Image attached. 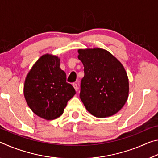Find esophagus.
<instances>
[{"mask_svg": "<svg viewBox=\"0 0 158 158\" xmlns=\"http://www.w3.org/2000/svg\"><path fill=\"white\" fill-rule=\"evenodd\" d=\"M73 87L74 88V89H75L76 91H77V90H78V89H79L78 85H77V84H73Z\"/></svg>", "mask_w": 158, "mask_h": 158, "instance_id": "34e87169", "label": "esophagus"}]
</instances>
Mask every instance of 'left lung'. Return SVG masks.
<instances>
[{
    "instance_id": "obj_1",
    "label": "left lung",
    "mask_w": 158,
    "mask_h": 158,
    "mask_svg": "<svg viewBox=\"0 0 158 158\" xmlns=\"http://www.w3.org/2000/svg\"><path fill=\"white\" fill-rule=\"evenodd\" d=\"M78 53L84 67L79 96L85 109L97 118L116 114L129 95V79L123 65L101 48L79 49Z\"/></svg>"
}]
</instances>
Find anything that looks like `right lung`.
I'll list each match as a JSON object with an SVG mask.
<instances>
[{"label":"right lung","mask_w":158,"mask_h":158,"mask_svg":"<svg viewBox=\"0 0 158 158\" xmlns=\"http://www.w3.org/2000/svg\"><path fill=\"white\" fill-rule=\"evenodd\" d=\"M75 93L73 85L66 82V74L60 68V58L49 53L35 63L23 85L28 106L37 116L47 121L60 117Z\"/></svg>","instance_id":"add662e5"}]
</instances>
